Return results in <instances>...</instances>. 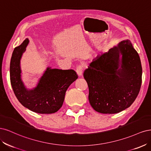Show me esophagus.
<instances>
[{
	"label": "esophagus",
	"instance_id": "1",
	"mask_svg": "<svg viewBox=\"0 0 151 151\" xmlns=\"http://www.w3.org/2000/svg\"><path fill=\"white\" fill-rule=\"evenodd\" d=\"M83 65H80L77 66L76 68V73L77 75H78L79 76L82 75L83 73Z\"/></svg>",
	"mask_w": 151,
	"mask_h": 151
}]
</instances>
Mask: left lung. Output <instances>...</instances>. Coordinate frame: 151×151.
I'll use <instances>...</instances> for the list:
<instances>
[{
  "instance_id": "left-lung-1",
  "label": "left lung",
  "mask_w": 151,
  "mask_h": 151,
  "mask_svg": "<svg viewBox=\"0 0 151 151\" xmlns=\"http://www.w3.org/2000/svg\"><path fill=\"white\" fill-rule=\"evenodd\" d=\"M142 75L140 57L130 40L97 56L83 73L92 108L112 114L129 107L139 93Z\"/></svg>"
}]
</instances>
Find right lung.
<instances>
[{"label":"right lung","instance_id":"obj_1","mask_svg":"<svg viewBox=\"0 0 151 151\" xmlns=\"http://www.w3.org/2000/svg\"><path fill=\"white\" fill-rule=\"evenodd\" d=\"M26 39L20 46L14 48L10 63V79L13 91L19 101L34 112L50 114L55 113L63 105L67 89L77 78L73 70H62L47 67L37 86L28 90L21 80V59L29 44Z\"/></svg>","mask_w":151,"mask_h":151}]
</instances>
